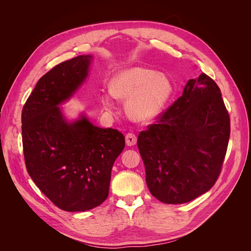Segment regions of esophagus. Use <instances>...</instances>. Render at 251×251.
I'll return each instance as SVG.
<instances>
[{"label":"esophagus","mask_w":251,"mask_h":251,"mask_svg":"<svg viewBox=\"0 0 251 251\" xmlns=\"http://www.w3.org/2000/svg\"><path fill=\"white\" fill-rule=\"evenodd\" d=\"M136 142H137V137H136L135 134L127 133L126 135V146H128V147L135 146Z\"/></svg>","instance_id":"esophagus-1"}]
</instances>
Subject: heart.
Returning a JSON list of instances; mask_svg holds the SVG:
<instances>
[{
    "label": "heart",
    "mask_w": 251,
    "mask_h": 251,
    "mask_svg": "<svg viewBox=\"0 0 251 251\" xmlns=\"http://www.w3.org/2000/svg\"><path fill=\"white\" fill-rule=\"evenodd\" d=\"M111 93H103L101 102L108 110L115 108L113 97L126 100L128 117L138 123H149L164 110L174 87L164 74L143 67H131L114 75Z\"/></svg>",
    "instance_id": "b5f03b06"
}]
</instances>
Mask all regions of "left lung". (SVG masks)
I'll use <instances>...</instances> for the list:
<instances>
[{
	"label": "left lung",
	"instance_id": "8db88e82",
	"mask_svg": "<svg viewBox=\"0 0 251 251\" xmlns=\"http://www.w3.org/2000/svg\"><path fill=\"white\" fill-rule=\"evenodd\" d=\"M230 119L221 91L208 75L189 79L183 94L138 135L151 194L166 204L196 199L222 170Z\"/></svg>",
	"mask_w": 251,
	"mask_h": 251
}]
</instances>
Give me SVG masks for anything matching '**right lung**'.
Instances as JSON below:
<instances>
[{"mask_svg":"<svg viewBox=\"0 0 251 251\" xmlns=\"http://www.w3.org/2000/svg\"><path fill=\"white\" fill-rule=\"evenodd\" d=\"M92 56L55 66L37 81L22 111L25 164L41 192L60 209L86 211L108 198L111 171L125 149V136L81 115L68 123L58 104L88 76Z\"/></svg>","mask_w":251,"mask_h":251,"instance_id":"right-lung-1","label":"right lung"}]
</instances>
